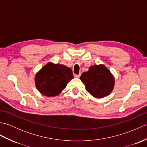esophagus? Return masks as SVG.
<instances>
[{"instance_id":"34e87169","label":"esophagus","mask_w":147,"mask_h":147,"mask_svg":"<svg viewBox=\"0 0 147 147\" xmlns=\"http://www.w3.org/2000/svg\"><path fill=\"white\" fill-rule=\"evenodd\" d=\"M81 76V73H80L79 74H74V77L75 78H80Z\"/></svg>"}]
</instances>
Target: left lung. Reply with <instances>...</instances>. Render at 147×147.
<instances>
[{
  "mask_svg": "<svg viewBox=\"0 0 147 147\" xmlns=\"http://www.w3.org/2000/svg\"><path fill=\"white\" fill-rule=\"evenodd\" d=\"M80 80L85 84L86 91L97 98L110 94L115 83L114 76L103 64L90 67L88 71L82 74Z\"/></svg>",
  "mask_w": 147,
  "mask_h": 147,
  "instance_id": "obj_1",
  "label": "left lung"
}]
</instances>
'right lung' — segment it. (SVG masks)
Returning a JSON list of instances; mask_svg holds the SVG:
<instances>
[{
	"label": "right lung",
	"mask_w": 147,
	"mask_h": 147,
	"mask_svg": "<svg viewBox=\"0 0 147 147\" xmlns=\"http://www.w3.org/2000/svg\"><path fill=\"white\" fill-rule=\"evenodd\" d=\"M73 78L71 68L50 62L36 74L35 86L41 94L51 97L61 93Z\"/></svg>",
	"instance_id": "1"
}]
</instances>
